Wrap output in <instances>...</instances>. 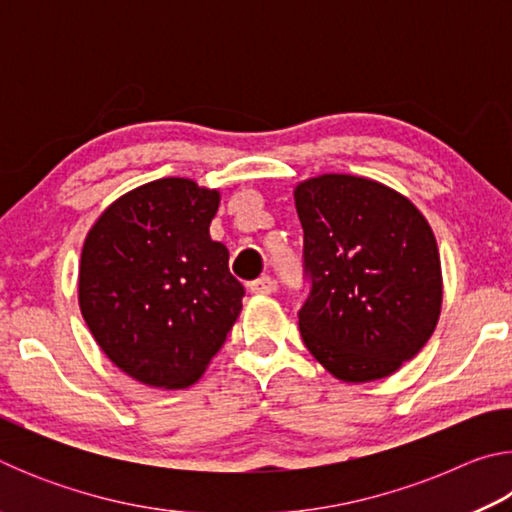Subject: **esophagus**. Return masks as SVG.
Wrapping results in <instances>:
<instances>
[{"instance_id": "1", "label": "esophagus", "mask_w": 512, "mask_h": 512, "mask_svg": "<svg viewBox=\"0 0 512 512\" xmlns=\"http://www.w3.org/2000/svg\"><path fill=\"white\" fill-rule=\"evenodd\" d=\"M248 289H250V293H255V296H268V293H273L275 282H273V277L262 275V277H257L255 282H250Z\"/></svg>"}]
</instances>
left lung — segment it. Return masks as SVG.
Returning <instances> with one entry per match:
<instances>
[{
  "label": "left lung",
  "mask_w": 512,
  "mask_h": 512,
  "mask_svg": "<svg viewBox=\"0 0 512 512\" xmlns=\"http://www.w3.org/2000/svg\"><path fill=\"white\" fill-rule=\"evenodd\" d=\"M293 198L305 232L307 350L343 381L393 375L424 348L443 305L427 219L395 189L345 173L305 180Z\"/></svg>",
  "instance_id": "8db88e82"
}]
</instances>
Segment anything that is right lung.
Masks as SVG:
<instances>
[{"instance_id": "1", "label": "right lung", "mask_w": 512, "mask_h": 512, "mask_svg": "<svg viewBox=\"0 0 512 512\" xmlns=\"http://www.w3.org/2000/svg\"><path fill=\"white\" fill-rule=\"evenodd\" d=\"M216 210L214 189L162 178L112 203L85 239L81 314L106 357L142 384L192 386L239 316L246 291L210 237Z\"/></svg>"}]
</instances>
